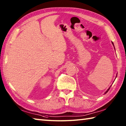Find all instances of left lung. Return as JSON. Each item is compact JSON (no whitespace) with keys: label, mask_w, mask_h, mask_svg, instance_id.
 Segmentation results:
<instances>
[{"label":"left lung","mask_w":126,"mask_h":126,"mask_svg":"<svg viewBox=\"0 0 126 126\" xmlns=\"http://www.w3.org/2000/svg\"><path fill=\"white\" fill-rule=\"evenodd\" d=\"M112 44H113V46H114L113 43V42H112ZM114 49H115V48H114ZM116 77H117V76H116ZM110 87H111V86H110V88H108V89H107V91L106 92H105V93H104V94H106L107 93V92H108V91H109V90H110Z\"/></svg>","instance_id":"1"}]
</instances>
